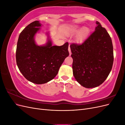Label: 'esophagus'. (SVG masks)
<instances>
[{"label":"esophagus","instance_id":"34e87169","mask_svg":"<svg viewBox=\"0 0 125 125\" xmlns=\"http://www.w3.org/2000/svg\"><path fill=\"white\" fill-rule=\"evenodd\" d=\"M68 51H69V55L70 56L71 54V50H70V48L69 46V48H68Z\"/></svg>","mask_w":125,"mask_h":125}]
</instances>
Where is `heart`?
Masks as SVG:
<instances>
[{"label": "heart", "instance_id": "obj_1", "mask_svg": "<svg viewBox=\"0 0 125 125\" xmlns=\"http://www.w3.org/2000/svg\"><path fill=\"white\" fill-rule=\"evenodd\" d=\"M81 29V28L80 27V26H77V25H75L73 26L72 27L70 28L68 30H67V35H72L73 34L77 33L79 32L80 31ZM89 30L88 28L84 27L83 28L81 31H80L79 34L78 35V40L79 41H82L83 40L85 37L88 35V34L89 33Z\"/></svg>", "mask_w": 125, "mask_h": 125}]
</instances>
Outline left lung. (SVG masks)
Returning <instances> with one entry per match:
<instances>
[{"label":"left lung","instance_id":"8db88e82","mask_svg":"<svg viewBox=\"0 0 125 125\" xmlns=\"http://www.w3.org/2000/svg\"><path fill=\"white\" fill-rule=\"evenodd\" d=\"M95 31L81 44H72L73 70L75 80L86 88L103 83L112 70L114 55L112 39L100 22Z\"/></svg>","mask_w":125,"mask_h":125}]
</instances>
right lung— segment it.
I'll return each mask as SVG.
<instances>
[{"label":"right lung","mask_w":125,"mask_h":125,"mask_svg":"<svg viewBox=\"0 0 125 125\" xmlns=\"http://www.w3.org/2000/svg\"><path fill=\"white\" fill-rule=\"evenodd\" d=\"M42 25L35 21L25 27L19 36L16 50L17 64L21 73L28 81L37 84L53 79L69 56L68 43L52 46L48 32L46 44L40 46L36 44L35 36Z\"/></svg>","instance_id":"1"}]
</instances>
